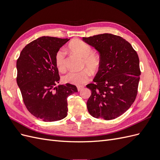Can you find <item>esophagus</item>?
<instances>
[{
  "instance_id": "esophagus-1",
  "label": "esophagus",
  "mask_w": 160,
  "mask_h": 160,
  "mask_svg": "<svg viewBox=\"0 0 160 160\" xmlns=\"http://www.w3.org/2000/svg\"><path fill=\"white\" fill-rule=\"evenodd\" d=\"M83 88H84L83 86H77V90H78V91H81L83 89Z\"/></svg>"
}]
</instances>
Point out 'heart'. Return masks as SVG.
<instances>
[{
  "label": "heart",
  "mask_w": 160,
  "mask_h": 160,
  "mask_svg": "<svg viewBox=\"0 0 160 160\" xmlns=\"http://www.w3.org/2000/svg\"><path fill=\"white\" fill-rule=\"evenodd\" d=\"M69 49L81 57L83 59L82 67H87L79 71H69L62 77V81L65 83H69L75 85H81L88 82L91 77V71L98 70L100 65L99 57L93 52L91 47L88 43L81 40L72 41L69 45ZM65 51L61 48L55 54V64L61 72L65 71ZM89 69L88 70V69Z\"/></svg>",
  "instance_id": "1"
}]
</instances>
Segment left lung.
<instances>
[{
	"mask_svg": "<svg viewBox=\"0 0 160 160\" xmlns=\"http://www.w3.org/2000/svg\"><path fill=\"white\" fill-rule=\"evenodd\" d=\"M83 41L98 51L99 71L87 88L91 91L87 107L95 118L113 119L134 102L141 71L137 52L122 37L109 33L83 37Z\"/></svg>",
	"mask_w": 160,
	"mask_h": 160,
	"instance_id": "8db88e82",
	"label": "left lung"
}]
</instances>
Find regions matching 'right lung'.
Instances as JSON below:
<instances>
[{"label":"right lung","instance_id":"1","mask_svg":"<svg viewBox=\"0 0 160 160\" xmlns=\"http://www.w3.org/2000/svg\"><path fill=\"white\" fill-rule=\"evenodd\" d=\"M69 39L42 37L27 45L17 61V85L27 110L44 122H55L67 115V98L77 91L67 83L55 87L60 77L57 51Z\"/></svg>","mask_w":160,"mask_h":160}]
</instances>
